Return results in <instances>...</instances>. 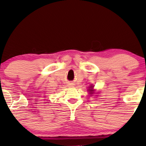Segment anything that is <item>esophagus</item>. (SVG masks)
<instances>
[{
  "label": "esophagus",
  "instance_id": "esophagus-1",
  "mask_svg": "<svg viewBox=\"0 0 146 146\" xmlns=\"http://www.w3.org/2000/svg\"><path fill=\"white\" fill-rule=\"evenodd\" d=\"M69 85H70V86H71V85H72V84H71V83H70V84H69Z\"/></svg>",
  "mask_w": 146,
  "mask_h": 146
}]
</instances>
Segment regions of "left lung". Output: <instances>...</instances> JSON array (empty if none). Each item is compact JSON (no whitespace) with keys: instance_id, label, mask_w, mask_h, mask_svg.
Segmentation results:
<instances>
[{"instance_id":"left-lung-1","label":"left lung","mask_w":146,"mask_h":146,"mask_svg":"<svg viewBox=\"0 0 146 146\" xmlns=\"http://www.w3.org/2000/svg\"><path fill=\"white\" fill-rule=\"evenodd\" d=\"M90 88H91V87H90ZM89 90H90L89 91H90V92H92V88H91V89H89Z\"/></svg>"}]
</instances>
